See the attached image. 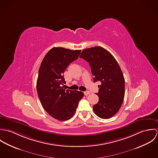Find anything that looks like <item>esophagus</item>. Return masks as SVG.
Instances as JSON below:
<instances>
[{"mask_svg": "<svg viewBox=\"0 0 158 158\" xmlns=\"http://www.w3.org/2000/svg\"><path fill=\"white\" fill-rule=\"evenodd\" d=\"M90 94V92L89 91H88V90H87V91H85V92H84V94L86 95V96H87V95H88L89 94Z\"/></svg>", "mask_w": 158, "mask_h": 158, "instance_id": "34e87169", "label": "esophagus"}]
</instances>
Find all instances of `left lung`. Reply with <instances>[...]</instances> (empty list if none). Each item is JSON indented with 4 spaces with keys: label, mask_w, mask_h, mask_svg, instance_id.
Listing matches in <instances>:
<instances>
[{
    "label": "left lung",
    "mask_w": 158,
    "mask_h": 158,
    "mask_svg": "<svg viewBox=\"0 0 158 158\" xmlns=\"http://www.w3.org/2000/svg\"><path fill=\"white\" fill-rule=\"evenodd\" d=\"M80 57L89 63L94 82H101L94 113L102 118L112 117L120 110L125 95V79L118 63L111 53L98 46L83 50Z\"/></svg>",
    "instance_id": "1"
}]
</instances>
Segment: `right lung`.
<instances>
[{
	"label": "right lung",
	"mask_w": 158,
	"mask_h": 158,
	"mask_svg": "<svg viewBox=\"0 0 158 158\" xmlns=\"http://www.w3.org/2000/svg\"><path fill=\"white\" fill-rule=\"evenodd\" d=\"M80 52V50L53 47L45 55L39 69L36 83L39 98L45 111L60 121L73 117L79 101L84 97L81 91L66 90L61 86L66 83L65 70L78 58Z\"/></svg>",
	"instance_id": "obj_1"
}]
</instances>
